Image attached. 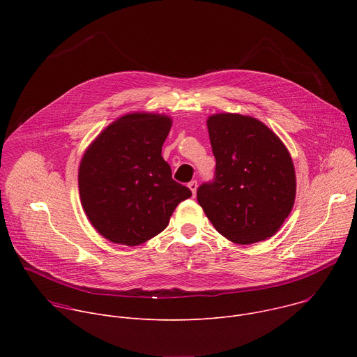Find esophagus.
I'll return each mask as SVG.
<instances>
[{"mask_svg":"<svg viewBox=\"0 0 357 357\" xmlns=\"http://www.w3.org/2000/svg\"><path fill=\"white\" fill-rule=\"evenodd\" d=\"M188 188L192 190V193H193V196H195L196 189H197V182H196V181H190V182L188 183Z\"/></svg>","mask_w":357,"mask_h":357,"instance_id":"obj_1","label":"esophagus"}]
</instances>
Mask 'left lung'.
<instances>
[{"label": "left lung", "mask_w": 357, "mask_h": 357, "mask_svg": "<svg viewBox=\"0 0 357 357\" xmlns=\"http://www.w3.org/2000/svg\"><path fill=\"white\" fill-rule=\"evenodd\" d=\"M215 178L196 196L215 229L238 244L271 237L291 213L295 171L281 139L261 121L241 114L211 116Z\"/></svg>", "instance_id": "1"}]
</instances>
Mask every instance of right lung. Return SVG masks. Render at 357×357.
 <instances>
[{"label":"right lung","instance_id":"right-lung-1","mask_svg":"<svg viewBox=\"0 0 357 357\" xmlns=\"http://www.w3.org/2000/svg\"><path fill=\"white\" fill-rule=\"evenodd\" d=\"M172 121L132 113L112 123L87 148L79 168L82 206L107 240L138 245L161 233L179 203L192 196L172 179L162 145Z\"/></svg>","mask_w":357,"mask_h":357}]
</instances>
